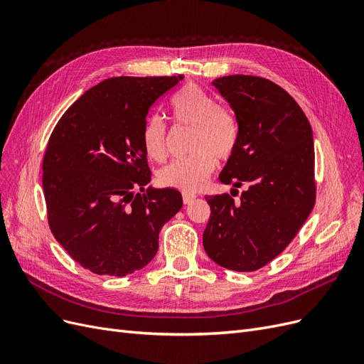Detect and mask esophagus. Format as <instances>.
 <instances>
[{
  "label": "esophagus",
  "instance_id": "1",
  "mask_svg": "<svg viewBox=\"0 0 364 364\" xmlns=\"http://www.w3.org/2000/svg\"><path fill=\"white\" fill-rule=\"evenodd\" d=\"M194 199H196V196H194V194H188V193H183V194H182V200H183V203H185V205L191 203Z\"/></svg>",
  "mask_w": 364,
  "mask_h": 364
}]
</instances>
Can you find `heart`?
Masks as SVG:
<instances>
[{"label":"heart","instance_id":"b5f03b06","mask_svg":"<svg viewBox=\"0 0 364 364\" xmlns=\"http://www.w3.org/2000/svg\"><path fill=\"white\" fill-rule=\"evenodd\" d=\"M171 111L178 124L191 127L193 155L174 161L158 173L165 188L196 193L203 188L217 167V161H228L234 155L240 141L237 115L197 85H186L171 100ZM168 129L162 117L150 115L142 129V146L149 158H167Z\"/></svg>","mask_w":364,"mask_h":364}]
</instances>
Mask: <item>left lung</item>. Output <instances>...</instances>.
<instances>
[{
	"instance_id": "obj_1",
	"label": "left lung",
	"mask_w": 364,
	"mask_h": 364,
	"mask_svg": "<svg viewBox=\"0 0 364 364\" xmlns=\"http://www.w3.org/2000/svg\"><path fill=\"white\" fill-rule=\"evenodd\" d=\"M213 85L240 123L237 150L220 181L247 190L238 200L206 196L203 247L218 266L253 272L291 243L316 203L313 130L294 98L272 80L235 74Z\"/></svg>"
}]
</instances>
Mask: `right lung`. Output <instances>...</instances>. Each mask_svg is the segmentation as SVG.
Instances as JSON below:
<instances>
[{
  "label": "right lung",
  "instance_id": "obj_1",
  "mask_svg": "<svg viewBox=\"0 0 364 364\" xmlns=\"http://www.w3.org/2000/svg\"><path fill=\"white\" fill-rule=\"evenodd\" d=\"M112 77L87 90L58 121L42 162L48 226L83 269L126 277L153 259L159 230L182 208L178 190H147L142 146L150 107L182 80Z\"/></svg>",
  "mask_w": 364,
  "mask_h": 364
}]
</instances>
